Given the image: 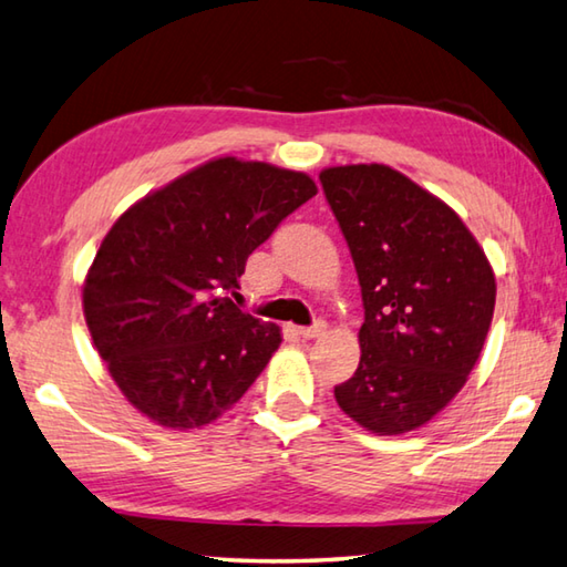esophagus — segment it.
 Wrapping results in <instances>:
<instances>
[{"instance_id":"obj_1","label":"esophagus","mask_w":567,"mask_h":567,"mask_svg":"<svg viewBox=\"0 0 567 567\" xmlns=\"http://www.w3.org/2000/svg\"><path fill=\"white\" fill-rule=\"evenodd\" d=\"M327 332V322H322V319H317L315 324L310 327H297V334L305 337V339H315V337H322Z\"/></svg>"}]
</instances>
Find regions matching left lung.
Here are the masks:
<instances>
[{
  "label": "left lung",
  "mask_w": 567,
  "mask_h": 567,
  "mask_svg": "<svg viewBox=\"0 0 567 567\" xmlns=\"http://www.w3.org/2000/svg\"><path fill=\"white\" fill-rule=\"evenodd\" d=\"M362 287L359 367L339 409L377 436L434 419L476 367L496 277L454 208L382 163L319 173Z\"/></svg>",
  "instance_id": "1"
}]
</instances>
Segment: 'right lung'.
<instances>
[{"label":"right lung","mask_w":567,"mask_h":567,"mask_svg":"<svg viewBox=\"0 0 567 567\" xmlns=\"http://www.w3.org/2000/svg\"><path fill=\"white\" fill-rule=\"evenodd\" d=\"M315 181L260 161L213 158L148 193L113 223L84 280L99 357L133 409L200 429L252 386L282 342L230 297L245 262Z\"/></svg>","instance_id":"obj_1"}]
</instances>
